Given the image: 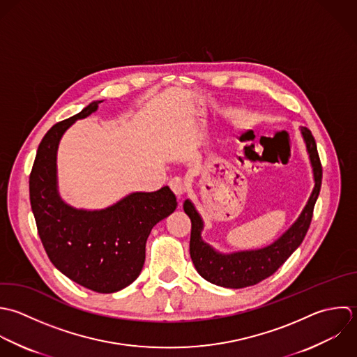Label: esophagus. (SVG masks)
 Returning <instances> with one entry per match:
<instances>
[{
  "mask_svg": "<svg viewBox=\"0 0 357 357\" xmlns=\"http://www.w3.org/2000/svg\"><path fill=\"white\" fill-rule=\"evenodd\" d=\"M169 188H171V190L178 196V197H181L183 193H185V190H186V183H185V181L181 178V176H174V178H171V181H169Z\"/></svg>",
  "mask_w": 357,
  "mask_h": 357,
  "instance_id": "esophagus-1",
  "label": "esophagus"
}]
</instances>
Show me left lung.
<instances>
[{"instance_id":"obj_1","label":"left lung","mask_w":357,"mask_h":357,"mask_svg":"<svg viewBox=\"0 0 357 357\" xmlns=\"http://www.w3.org/2000/svg\"><path fill=\"white\" fill-rule=\"evenodd\" d=\"M302 135L307 147L314 175V189L296 222L274 243L257 250H245L231 255H222L214 250L202 239L203 221L190 200H185L183 210L192 221L190 232V257L197 273L211 284L224 288H246L271 277L301 246L312 218L314 204L320 195L323 167L317 151L316 140L312 132L302 126Z\"/></svg>"}]
</instances>
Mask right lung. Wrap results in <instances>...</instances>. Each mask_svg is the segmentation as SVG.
<instances>
[{
    "label": "right lung",
    "instance_id": "add662e5",
    "mask_svg": "<svg viewBox=\"0 0 357 357\" xmlns=\"http://www.w3.org/2000/svg\"><path fill=\"white\" fill-rule=\"evenodd\" d=\"M93 101L79 114L55 123L41 139L29 178L37 232L51 263L69 280L98 294L118 292L140 274L153 227L176 208L168 186L132 193L104 210H77L58 195L56 150L63 132L93 114Z\"/></svg>",
    "mask_w": 357,
    "mask_h": 357
}]
</instances>
